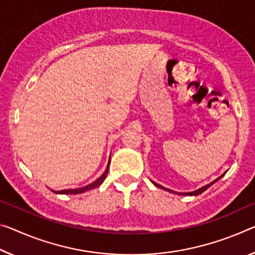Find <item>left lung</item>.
I'll use <instances>...</instances> for the list:
<instances>
[{
	"mask_svg": "<svg viewBox=\"0 0 255 255\" xmlns=\"http://www.w3.org/2000/svg\"><path fill=\"white\" fill-rule=\"evenodd\" d=\"M153 184H154L156 187H160V188H163V189H165V191H168V192H171V193H176V192H173V191H171V189H168V188H164V187H162V186L161 185H159V184H156V183H154V181H152ZM213 184V183H212ZM212 184H209V185H207V186H204V187H202V188H199V189H196V191H194V192H189V193H177V194H181V195H199V194H202L203 193L204 191H207V189L210 187V186H211Z\"/></svg>",
	"mask_w": 255,
	"mask_h": 255,
	"instance_id": "8db88e82",
	"label": "left lung"
}]
</instances>
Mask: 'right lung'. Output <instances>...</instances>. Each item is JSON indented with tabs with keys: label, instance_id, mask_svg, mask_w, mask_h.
<instances>
[{
	"label": "right lung",
	"instance_id": "right-lung-1",
	"mask_svg": "<svg viewBox=\"0 0 255 255\" xmlns=\"http://www.w3.org/2000/svg\"><path fill=\"white\" fill-rule=\"evenodd\" d=\"M108 170H109V167L107 170L104 171L103 175L100 177V178H98L95 181H93V183L90 185L83 186V187H78V188H67V189H62V191H54V192L56 194H80V193H84L86 191H90V189L99 187V186L103 183L104 179H106V177L108 175Z\"/></svg>",
	"mask_w": 255,
	"mask_h": 255
}]
</instances>
